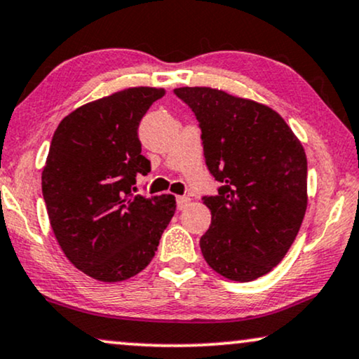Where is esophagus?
<instances>
[{
  "label": "esophagus",
  "mask_w": 359,
  "mask_h": 359,
  "mask_svg": "<svg viewBox=\"0 0 359 359\" xmlns=\"http://www.w3.org/2000/svg\"><path fill=\"white\" fill-rule=\"evenodd\" d=\"M190 205V198L185 197V195H182V197H177V208L179 210H184L187 208Z\"/></svg>",
  "instance_id": "34e87169"
}]
</instances>
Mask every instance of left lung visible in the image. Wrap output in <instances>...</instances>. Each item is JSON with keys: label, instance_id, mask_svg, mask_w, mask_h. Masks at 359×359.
<instances>
[{"label": "left lung", "instance_id": "obj_1", "mask_svg": "<svg viewBox=\"0 0 359 359\" xmlns=\"http://www.w3.org/2000/svg\"><path fill=\"white\" fill-rule=\"evenodd\" d=\"M202 131L210 174L222 182L203 197L212 224L200 250L236 283L267 274L292 246L307 210V157L283 116L266 104L208 87L175 88Z\"/></svg>", "mask_w": 359, "mask_h": 359}]
</instances>
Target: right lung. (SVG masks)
<instances>
[{"label":"right lung","instance_id":"add662e5","mask_svg":"<svg viewBox=\"0 0 359 359\" xmlns=\"http://www.w3.org/2000/svg\"><path fill=\"white\" fill-rule=\"evenodd\" d=\"M164 88L136 87L76 108L62 119L42 170L50 226L72 264L102 283L136 276L154 257L175 213L174 195L131 192L151 162L137 128Z\"/></svg>","mask_w":359,"mask_h":359}]
</instances>
